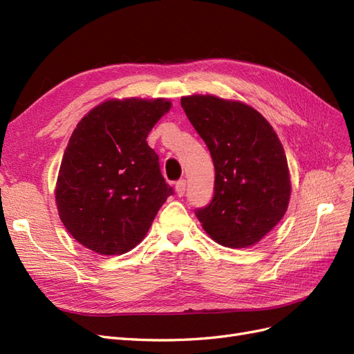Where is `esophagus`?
Returning a JSON list of instances; mask_svg holds the SVG:
<instances>
[{
  "mask_svg": "<svg viewBox=\"0 0 354 354\" xmlns=\"http://www.w3.org/2000/svg\"><path fill=\"white\" fill-rule=\"evenodd\" d=\"M186 192V180H178L176 183V194L181 198Z\"/></svg>",
  "mask_w": 354,
  "mask_h": 354,
  "instance_id": "34e87169",
  "label": "esophagus"
}]
</instances>
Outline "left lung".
<instances>
[{
  "mask_svg": "<svg viewBox=\"0 0 354 354\" xmlns=\"http://www.w3.org/2000/svg\"><path fill=\"white\" fill-rule=\"evenodd\" d=\"M181 108L216 168L214 198L195 212L203 230L223 246L255 245L283 218L291 196L279 137L260 112L238 100L194 94L181 97Z\"/></svg>",
  "mask_w": 354,
  "mask_h": 354,
  "instance_id": "8db88e82",
  "label": "left lung"
}]
</instances>
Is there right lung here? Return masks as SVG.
<instances>
[{"instance_id": "right-lung-1", "label": "right lung", "mask_w": 354, "mask_h": 354, "mask_svg": "<svg viewBox=\"0 0 354 354\" xmlns=\"http://www.w3.org/2000/svg\"><path fill=\"white\" fill-rule=\"evenodd\" d=\"M171 109L165 99L106 100L75 128L59 169L56 205L85 248L121 255L140 243L173 195L146 138Z\"/></svg>"}]
</instances>
